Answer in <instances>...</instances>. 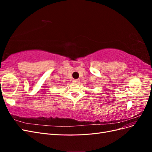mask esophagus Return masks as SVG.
Here are the masks:
<instances>
[{"mask_svg":"<svg viewBox=\"0 0 152 152\" xmlns=\"http://www.w3.org/2000/svg\"><path fill=\"white\" fill-rule=\"evenodd\" d=\"M79 80H78V79H76V80H73V83H75V84H78V83H79Z\"/></svg>","mask_w":152,"mask_h":152,"instance_id":"esophagus-1","label":"esophagus"}]
</instances>
